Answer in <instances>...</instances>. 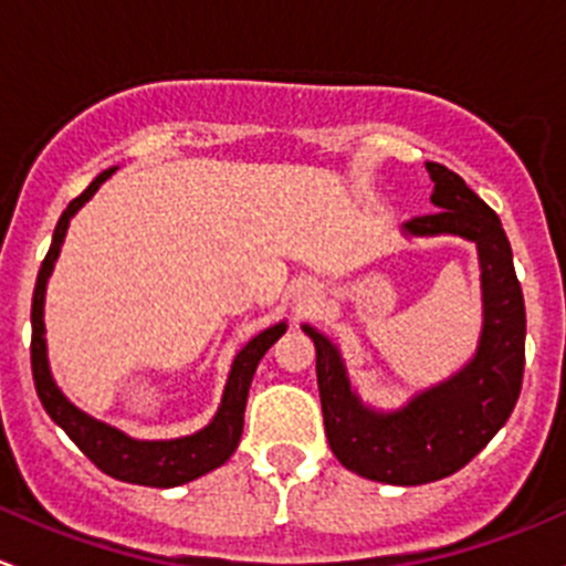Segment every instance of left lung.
Returning <instances> with one entry per match:
<instances>
[{
	"label": "left lung",
	"mask_w": 566,
	"mask_h": 566,
	"mask_svg": "<svg viewBox=\"0 0 566 566\" xmlns=\"http://www.w3.org/2000/svg\"><path fill=\"white\" fill-rule=\"evenodd\" d=\"M428 171L430 201L439 209L409 220L406 231L476 242L485 300L476 357L400 411L378 413L352 392L337 348L305 326L316 343L318 395L332 452L348 471L387 485H424L463 469L510 419L526 363V305L499 214L447 166L428 163Z\"/></svg>",
	"instance_id": "left-lung-1"
}]
</instances>
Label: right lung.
I'll return each mask as SVG.
<instances>
[{
  "label": "right lung",
  "mask_w": 566,
  "mask_h": 566,
  "mask_svg": "<svg viewBox=\"0 0 566 566\" xmlns=\"http://www.w3.org/2000/svg\"><path fill=\"white\" fill-rule=\"evenodd\" d=\"M116 168L103 171L90 188L78 198L67 203L62 212L60 223L54 229V240H51L49 253H45L43 264H40L38 283H34L32 296V376L38 398L49 417L60 424L62 430L75 441L81 452L103 471V474L114 476V480L133 482V485L147 488H177L185 482L196 480V476L207 474V471L218 469L226 460L234 455L237 444H240L242 424H244V403H248V389L253 381V373L259 368L261 357L270 352L272 343L285 332V324H275L255 335L248 346L237 354L234 365H231L229 384H226L223 403L212 422L193 436L171 441H136L127 439L116 428L97 422V419L86 417L84 411L75 409L73 403L60 392L49 370V359H45V324H43V300H45V283H49L54 261L60 255L62 240L70 218L95 196V190L114 174Z\"/></svg>",
  "instance_id": "1"
}]
</instances>
